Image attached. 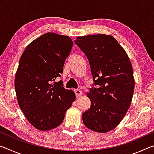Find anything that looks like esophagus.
<instances>
[{
    "label": "esophagus",
    "instance_id": "esophagus-1",
    "mask_svg": "<svg viewBox=\"0 0 154 154\" xmlns=\"http://www.w3.org/2000/svg\"><path fill=\"white\" fill-rule=\"evenodd\" d=\"M75 95H76V96H77V98H79V96H81L82 95V90H80L79 89L75 90Z\"/></svg>",
    "mask_w": 154,
    "mask_h": 154
}]
</instances>
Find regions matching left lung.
I'll return each mask as SVG.
<instances>
[{
  "label": "left lung",
  "mask_w": 154,
  "mask_h": 154,
  "mask_svg": "<svg viewBox=\"0 0 154 154\" xmlns=\"http://www.w3.org/2000/svg\"><path fill=\"white\" fill-rule=\"evenodd\" d=\"M75 43L86 55L94 85L87 96L91 101L82 114L88 128L97 132L114 129L124 118L132 102L134 79L131 62L113 36H77Z\"/></svg>",
  "instance_id": "obj_1"
}]
</instances>
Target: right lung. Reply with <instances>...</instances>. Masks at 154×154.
Masks as SVG:
<instances>
[{
  "label": "right lung",
  "mask_w": 154,
  "mask_h": 154,
  "mask_svg": "<svg viewBox=\"0 0 154 154\" xmlns=\"http://www.w3.org/2000/svg\"><path fill=\"white\" fill-rule=\"evenodd\" d=\"M73 43L69 36L47 32L32 41L20 59L15 77L18 105L36 129H54L63 122L75 100L73 91L60 80Z\"/></svg>",
  "instance_id": "1"
}]
</instances>
